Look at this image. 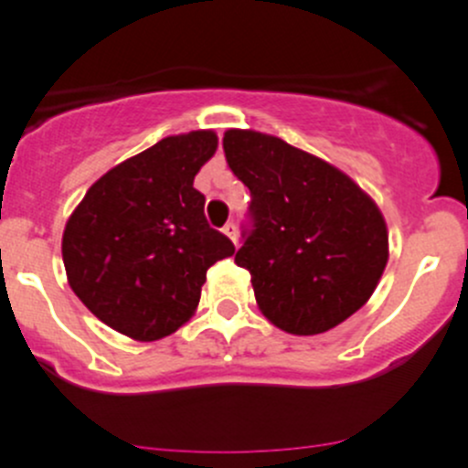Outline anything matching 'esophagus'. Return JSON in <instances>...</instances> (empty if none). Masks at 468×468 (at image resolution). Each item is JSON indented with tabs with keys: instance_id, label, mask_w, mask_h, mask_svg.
I'll return each mask as SVG.
<instances>
[{
	"instance_id": "34e87169",
	"label": "esophagus",
	"mask_w": 468,
	"mask_h": 468,
	"mask_svg": "<svg viewBox=\"0 0 468 468\" xmlns=\"http://www.w3.org/2000/svg\"><path fill=\"white\" fill-rule=\"evenodd\" d=\"M224 233L233 239V244H238V226H235V221H229V224L224 226Z\"/></svg>"
}]
</instances>
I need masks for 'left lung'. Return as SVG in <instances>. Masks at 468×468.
Returning <instances> with one entry per match:
<instances>
[{
  "label": "left lung",
  "instance_id": "obj_1",
  "mask_svg": "<svg viewBox=\"0 0 468 468\" xmlns=\"http://www.w3.org/2000/svg\"><path fill=\"white\" fill-rule=\"evenodd\" d=\"M230 172L249 187L251 226L235 264L251 273L262 314L319 335L362 308L387 264L378 206L337 167L273 135L230 129Z\"/></svg>",
  "mask_w": 468,
  "mask_h": 468
}]
</instances>
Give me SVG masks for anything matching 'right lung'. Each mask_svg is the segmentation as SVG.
I'll list each match as a JSON object with an SVG mask.
<instances>
[{
    "label": "right lung",
    "instance_id": "obj_1",
    "mask_svg": "<svg viewBox=\"0 0 468 468\" xmlns=\"http://www.w3.org/2000/svg\"><path fill=\"white\" fill-rule=\"evenodd\" d=\"M217 151L212 131L155 143L103 174L63 233L69 287L106 325L140 342L195 314L206 271L235 253L210 229L195 176Z\"/></svg>",
    "mask_w": 468,
    "mask_h": 468
}]
</instances>
